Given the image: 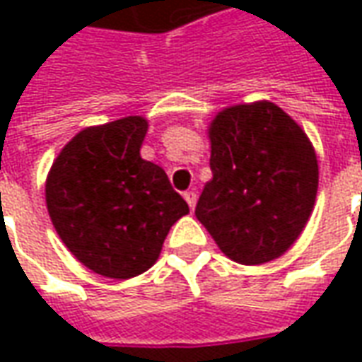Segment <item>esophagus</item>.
<instances>
[{
	"label": "esophagus",
	"instance_id": "esophagus-1",
	"mask_svg": "<svg viewBox=\"0 0 362 362\" xmlns=\"http://www.w3.org/2000/svg\"><path fill=\"white\" fill-rule=\"evenodd\" d=\"M184 199L188 202L189 209L194 211V207H196V202H197V194L194 189H188V192H184Z\"/></svg>",
	"mask_w": 362,
	"mask_h": 362
}]
</instances>
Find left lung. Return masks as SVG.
<instances>
[{"label":"left lung","mask_w":362,"mask_h":362,"mask_svg":"<svg viewBox=\"0 0 362 362\" xmlns=\"http://www.w3.org/2000/svg\"><path fill=\"white\" fill-rule=\"evenodd\" d=\"M209 139L213 178L196 217L238 264L279 258L303 233L316 199L318 160L308 137L264 100L219 112Z\"/></svg>","instance_id":"1"}]
</instances>
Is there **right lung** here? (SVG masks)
I'll return each mask as SVG.
<instances>
[{
	"mask_svg": "<svg viewBox=\"0 0 362 362\" xmlns=\"http://www.w3.org/2000/svg\"><path fill=\"white\" fill-rule=\"evenodd\" d=\"M145 134L141 116L87 127L62 149L46 180L59 238L83 266L112 279L147 272L189 211L165 170L139 155Z\"/></svg>",
	"mask_w": 362,
	"mask_h": 362,
	"instance_id": "1",
	"label": "right lung"
}]
</instances>
